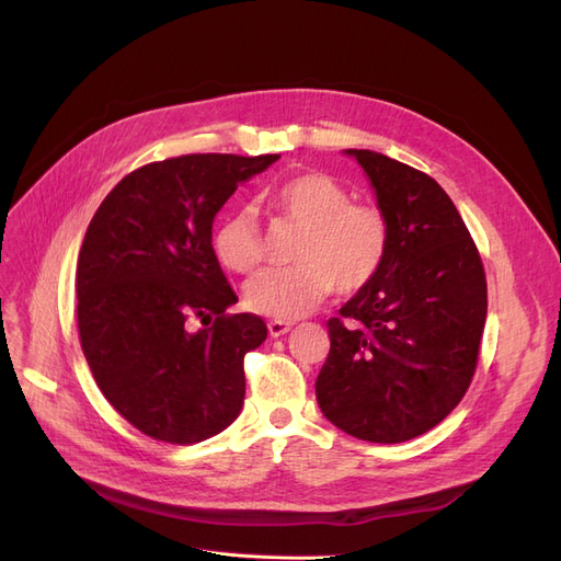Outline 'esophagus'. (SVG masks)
Here are the masks:
<instances>
[{"label": "esophagus", "instance_id": "1", "mask_svg": "<svg viewBox=\"0 0 561 561\" xmlns=\"http://www.w3.org/2000/svg\"><path fill=\"white\" fill-rule=\"evenodd\" d=\"M290 330H293V322H287V320H271L268 322V334L271 336H283Z\"/></svg>", "mask_w": 561, "mask_h": 561}]
</instances>
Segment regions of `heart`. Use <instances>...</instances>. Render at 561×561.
<instances>
[{
  "label": "heart",
  "instance_id": "1",
  "mask_svg": "<svg viewBox=\"0 0 561 561\" xmlns=\"http://www.w3.org/2000/svg\"><path fill=\"white\" fill-rule=\"evenodd\" d=\"M274 213L301 227L293 266L268 268L245 285L254 313L295 320L311 313L332 290L360 293L379 276L390 248V225L381 208L355 203L344 184L325 173L287 178L268 192ZM217 260L236 274H250L264 260V239L250 208H236L213 233Z\"/></svg>",
  "mask_w": 561,
  "mask_h": 561
}]
</instances>
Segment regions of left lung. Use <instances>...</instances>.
Listing matches in <instances>:
<instances>
[{
  "mask_svg": "<svg viewBox=\"0 0 561 561\" xmlns=\"http://www.w3.org/2000/svg\"><path fill=\"white\" fill-rule=\"evenodd\" d=\"M388 217L383 268L328 320L330 353L316 379L322 414L367 443L428 433L461 402L486 320L480 252L431 175L369 149H346Z\"/></svg>",
  "mask_w": 561,
  "mask_h": 561,
  "instance_id": "obj_1",
  "label": "left lung"
}]
</instances>
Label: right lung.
<instances>
[{
	"label": "right lung",
	"instance_id": "add662e5",
	"mask_svg": "<svg viewBox=\"0 0 561 561\" xmlns=\"http://www.w3.org/2000/svg\"><path fill=\"white\" fill-rule=\"evenodd\" d=\"M278 154H186L128 173L100 203L77 262L79 339L98 388L140 433L194 445L245 398V353L266 339L213 250V219ZM204 328L193 330V320Z\"/></svg>",
	"mask_w": 561,
	"mask_h": 561
}]
</instances>
